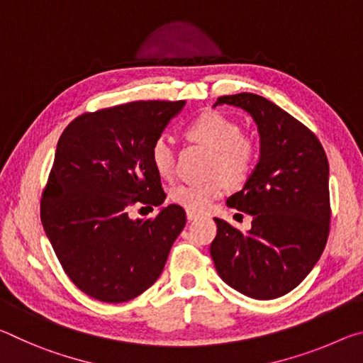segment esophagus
Segmentation results:
<instances>
[{"instance_id":"obj_1","label":"esophagus","mask_w":363,"mask_h":363,"mask_svg":"<svg viewBox=\"0 0 363 363\" xmlns=\"http://www.w3.org/2000/svg\"><path fill=\"white\" fill-rule=\"evenodd\" d=\"M199 216H200L199 213H195V211H187V219H189V220H194V219H196Z\"/></svg>"}]
</instances>
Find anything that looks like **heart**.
<instances>
[{"label":"heart","mask_w":363,"mask_h":363,"mask_svg":"<svg viewBox=\"0 0 363 363\" xmlns=\"http://www.w3.org/2000/svg\"><path fill=\"white\" fill-rule=\"evenodd\" d=\"M190 139L213 149L210 173H219L203 182L179 184L171 190V199L189 211H206L224 194L225 181L240 184L251 174L256 163V144L242 136L237 121L219 112H206L190 123L187 128ZM152 164L157 173L171 179L176 173V152L167 136H160L152 145ZM220 174L223 175L220 176Z\"/></svg>","instance_id":"obj_1"}]
</instances>
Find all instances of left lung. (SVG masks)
Instances as JSON below:
<instances>
[{
	"mask_svg": "<svg viewBox=\"0 0 363 363\" xmlns=\"http://www.w3.org/2000/svg\"><path fill=\"white\" fill-rule=\"evenodd\" d=\"M247 112L259 134V160L227 205L253 218L237 230L214 218L210 253L227 285L253 299H275L294 290L323 253L330 230V167L315 134L266 97L242 93L213 107Z\"/></svg>",
	"mask_w": 363,
	"mask_h": 363,
	"instance_id": "obj_1",
	"label": "left lung"
}]
</instances>
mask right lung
I'll list each match as a JSON object with an SVG mask.
<instances>
[{
  "label": "right lung",
  "mask_w": 363,
  "mask_h": 363,
  "mask_svg": "<svg viewBox=\"0 0 363 363\" xmlns=\"http://www.w3.org/2000/svg\"><path fill=\"white\" fill-rule=\"evenodd\" d=\"M186 101H139L84 113L60 136L41 200L46 237L79 290L125 303L155 284L186 225L150 152ZM134 203L160 206L153 220H133Z\"/></svg>",
  "instance_id": "add662e5"
}]
</instances>
